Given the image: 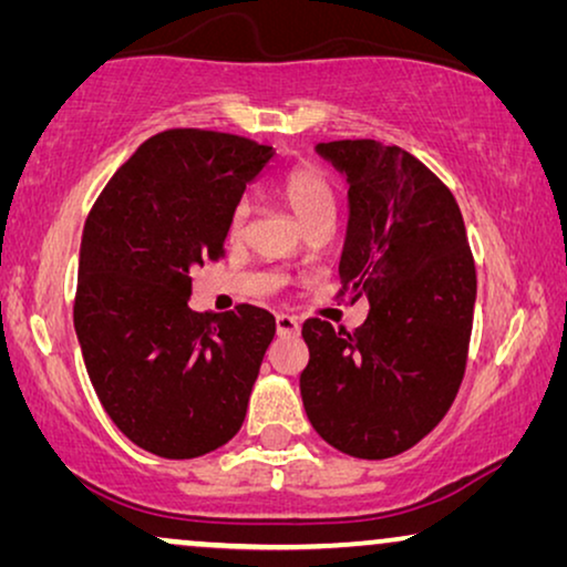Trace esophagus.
<instances>
[{"label":"esophagus","instance_id":"esophagus-1","mask_svg":"<svg viewBox=\"0 0 567 567\" xmlns=\"http://www.w3.org/2000/svg\"><path fill=\"white\" fill-rule=\"evenodd\" d=\"M299 320L297 317H291V315H276V330H278V336H297L299 332Z\"/></svg>","mask_w":567,"mask_h":567}]
</instances>
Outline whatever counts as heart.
Instances as JSON below:
<instances>
[{
    "mask_svg": "<svg viewBox=\"0 0 567 567\" xmlns=\"http://www.w3.org/2000/svg\"><path fill=\"white\" fill-rule=\"evenodd\" d=\"M281 196L286 200V206L291 208V214L301 221V227L317 219V216L336 212V190H332L330 177L324 175L317 165L293 167L291 173L284 177ZM247 216H250L247 204H239L235 212H231V219H229L231 239L243 237V231L247 227Z\"/></svg>",
    "mask_w": 567,
    "mask_h": 567,
    "instance_id": "heart-1",
    "label": "heart"
}]
</instances>
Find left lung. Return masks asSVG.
<instances>
[{
  "mask_svg": "<svg viewBox=\"0 0 567 567\" xmlns=\"http://www.w3.org/2000/svg\"><path fill=\"white\" fill-rule=\"evenodd\" d=\"M315 152L348 183L340 293L367 297L369 315L355 332L305 322L301 402L338 452L386 460L452 408L467 367L475 260L452 190L413 154L371 138Z\"/></svg>",
  "mask_w": 567,
  "mask_h": 567,
  "instance_id": "obj_1",
  "label": "left lung"
}]
</instances>
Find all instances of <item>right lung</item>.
Wrapping results in <instances>:
<instances>
[{"label": "right lung", "mask_w": 567, "mask_h": 567, "mask_svg": "<svg viewBox=\"0 0 567 567\" xmlns=\"http://www.w3.org/2000/svg\"><path fill=\"white\" fill-rule=\"evenodd\" d=\"M274 146L219 131L146 138L84 224L74 330L100 405L165 460L227 444L276 336L266 309L193 312L190 268L224 258L229 219Z\"/></svg>", "instance_id": "add662e5"}]
</instances>
